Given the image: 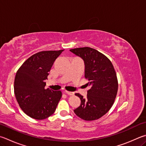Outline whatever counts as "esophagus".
Returning <instances> with one entry per match:
<instances>
[{"label":"esophagus","instance_id":"34e87169","mask_svg":"<svg viewBox=\"0 0 146 146\" xmlns=\"http://www.w3.org/2000/svg\"><path fill=\"white\" fill-rule=\"evenodd\" d=\"M65 92H66V93L67 94H68V95H73V94H74V92H70V91H66Z\"/></svg>","mask_w":146,"mask_h":146}]
</instances>
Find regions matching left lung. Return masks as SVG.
Masks as SVG:
<instances>
[{
    "mask_svg": "<svg viewBox=\"0 0 146 146\" xmlns=\"http://www.w3.org/2000/svg\"><path fill=\"white\" fill-rule=\"evenodd\" d=\"M70 51L84 60L85 77L89 80L86 86H90L86 98L75 93L81 103L74 112L84 121L96 120L108 112L117 96L118 80L114 68L107 57L92 48H76Z\"/></svg>",
    "mask_w": 146,
    "mask_h": 146,
    "instance_id": "1",
    "label": "left lung"
}]
</instances>
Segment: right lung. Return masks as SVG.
<instances>
[{
    "instance_id": "right-lung-1",
    "label": "right lung",
    "mask_w": 146,
    "mask_h": 146,
    "mask_svg": "<svg viewBox=\"0 0 146 146\" xmlns=\"http://www.w3.org/2000/svg\"><path fill=\"white\" fill-rule=\"evenodd\" d=\"M64 50L41 51L31 56L16 73L14 92L23 112L31 118L43 120L54 113L62 96L60 91L45 89L48 72Z\"/></svg>"
}]
</instances>
